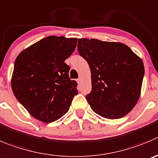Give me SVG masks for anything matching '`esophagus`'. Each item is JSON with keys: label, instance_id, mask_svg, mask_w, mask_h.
<instances>
[{"label": "esophagus", "instance_id": "34e87169", "mask_svg": "<svg viewBox=\"0 0 158 158\" xmlns=\"http://www.w3.org/2000/svg\"><path fill=\"white\" fill-rule=\"evenodd\" d=\"M76 81H77V84H80L81 81V78H77Z\"/></svg>", "mask_w": 158, "mask_h": 158}]
</instances>
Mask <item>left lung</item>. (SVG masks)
<instances>
[{"mask_svg":"<svg viewBox=\"0 0 158 158\" xmlns=\"http://www.w3.org/2000/svg\"><path fill=\"white\" fill-rule=\"evenodd\" d=\"M78 52L88 62L91 91L86 99L104 118L125 116L139 98L144 75L142 60L121 43L79 39Z\"/></svg>","mask_w":158,"mask_h":158,"instance_id":"1","label":"left lung"}]
</instances>
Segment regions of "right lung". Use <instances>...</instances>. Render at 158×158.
I'll return each mask as SVG.
<instances>
[{
  "label": "right lung",
  "mask_w": 158,
  "mask_h": 158,
  "mask_svg": "<svg viewBox=\"0 0 158 158\" xmlns=\"http://www.w3.org/2000/svg\"><path fill=\"white\" fill-rule=\"evenodd\" d=\"M77 38L46 37L24 49L17 56L11 88L30 115L52 123L67 112L77 94V82L69 77L64 61L73 53Z\"/></svg>",
  "instance_id": "right-lung-1"
}]
</instances>
